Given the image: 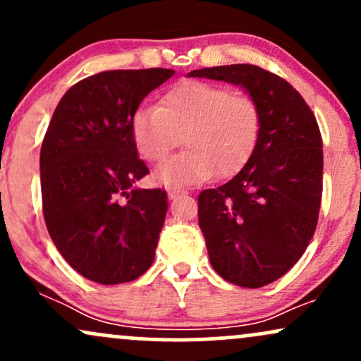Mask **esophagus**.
I'll return each mask as SVG.
<instances>
[{"label": "esophagus", "mask_w": 361, "mask_h": 361, "mask_svg": "<svg viewBox=\"0 0 361 361\" xmlns=\"http://www.w3.org/2000/svg\"><path fill=\"white\" fill-rule=\"evenodd\" d=\"M180 193H181L180 190H168V197L171 198V200H173V198H176Z\"/></svg>", "instance_id": "esophagus-1"}]
</instances>
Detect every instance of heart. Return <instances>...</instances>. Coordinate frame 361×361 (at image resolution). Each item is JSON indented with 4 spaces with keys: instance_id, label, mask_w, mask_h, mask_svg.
Wrapping results in <instances>:
<instances>
[{
    "instance_id": "1",
    "label": "heart",
    "mask_w": 361,
    "mask_h": 361,
    "mask_svg": "<svg viewBox=\"0 0 361 361\" xmlns=\"http://www.w3.org/2000/svg\"><path fill=\"white\" fill-rule=\"evenodd\" d=\"M261 127L255 98L215 82L185 81L169 88L159 105L135 110L130 135L137 154L149 163L164 159L183 137L186 151L154 171L159 185L181 188L241 171L258 146Z\"/></svg>"
}]
</instances>
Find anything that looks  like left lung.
Instances as JSON below:
<instances>
[{"mask_svg":"<svg viewBox=\"0 0 361 361\" xmlns=\"http://www.w3.org/2000/svg\"><path fill=\"white\" fill-rule=\"evenodd\" d=\"M188 76L241 86L261 109L263 127L250 161L226 185L198 195L212 268L231 283L259 288L300 259L316 231L322 197L317 120L290 82L258 66H215Z\"/></svg>","mask_w":361,"mask_h":361,"instance_id":"8db88e82","label":"left lung"}]
</instances>
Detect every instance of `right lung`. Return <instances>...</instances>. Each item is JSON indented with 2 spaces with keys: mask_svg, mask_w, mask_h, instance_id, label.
I'll return each instance as SVG.
<instances>
[{
  "mask_svg": "<svg viewBox=\"0 0 361 361\" xmlns=\"http://www.w3.org/2000/svg\"><path fill=\"white\" fill-rule=\"evenodd\" d=\"M173 69H115L71 86L40 149L45 226L62 258L102 285L139 279L154 261L166 192L134 188L149 169L130 120Z\"/></svg>",
  "mask_w": 361,
  "mask_h": 361,
  "instance_id": "right-lung-1",
  "label": "right lung"
}]
</instances>
